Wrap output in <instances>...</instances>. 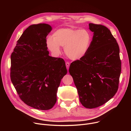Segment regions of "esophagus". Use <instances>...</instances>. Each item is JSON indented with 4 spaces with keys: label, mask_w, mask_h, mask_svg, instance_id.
Here are the masks:
<instances>
[{
    "label": "esophagus",
    "mask_w": 131,
    "mask_h": 131,
    "mask_svg": "<svg viewBox=\"0 0 131 131\" xmlns=\"http://www.w3.org/2000/svg\"><path fill=\"white\" fill-rule=\"evenodd\" d=\"M69 65H70L69 63H68V62H66V67H67V69L68 70V69H69Z\"/></svg>",
    "instance_id": "obj_1"
}]
</instances>
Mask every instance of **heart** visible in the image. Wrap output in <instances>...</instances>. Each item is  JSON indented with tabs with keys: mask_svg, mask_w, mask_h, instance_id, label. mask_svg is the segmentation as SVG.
<instances>
[{
	"mask_svg": "<svg viewBox=\"0 0 131 131\" xmlns=\"http://www.w3.org/2000/svg\"><path fill=\"white\" fill-rule=\"evenodd\" d=\"M92 39L91 34L86 30L61 28L53 34L52 38L47 40V46L55 55L60 54V47H64V52L69 59L78 61L83 59L88 53Z\"/></svg>",
	"mask_w": 131,
	"mask_h": 131,
	"instance_id": "b5f03b06",
	"label": "heart"
}]
</instances>
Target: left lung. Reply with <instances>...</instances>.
Segmentation results:
<instances>
[{
    "label": "left lung",
    "instance_id": "1",
    "mask_svg": "<svg viewBox=\"0 0 131 131\" xmlns=\"http://www.w3.org/2000/svg\"><path fill=\"white\" fill-rule=\"evenodd\" d=\"M93 32L85 57L71 63L69 72L85 108L101 106L117 93L121 71L119 45L110 30L102 25L89 23Z\"/></svg>",
    "mask_w": 131,
    "mask_h": 131
}]
</instances>
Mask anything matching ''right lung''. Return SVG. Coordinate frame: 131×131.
Segmentation results:
<instances>
[{"label":"right lung","mask_w":131,"mask_h":131,"mask_svg":"<svg viewBox=\"0 0 131 131\" xmlns=\"http://www.w3.org/2000/svg\"><path fill=\"white\" fill-rule=\"evenodd\" d=\"M52 29L45 23L29 26L11 55V80L18 96L28 106L42 110L57 102L58 88L67 73L64 60L49 55L46 38Z\"/></svg>","instance_id":"obj_1"}]
</instances>
